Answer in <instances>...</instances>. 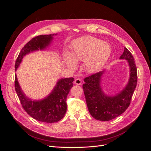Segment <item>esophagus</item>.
<instances>
[{"label": "esophagus", "mask_w": 151, "mask_h": 151, "mask_svg": "<svg viewBox=\"0 0 151 151\" xmlns=\"http://www.w3.org/2000/svg\"><path fill=\"white\" fill-rule=\"evenodd\" d=\"M74 84L77 85H81L82 84V80L79 78H77L74 81Z\"/></svg>", "instance_id": "1"}]
</instances>
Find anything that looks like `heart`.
<instances>
[{
    "label": "heart",
    "mask_w": 151,
    "mask_h": 151,
    "mask_svg": "<svg viewBox=\"0 0 151 151\" xmlns=\"http://www.w3.org/2000/svg\"><path fill=\"white\" fill-rule=\"evenodd\" d=\"M110 54L111 47L107 42L91 36H84L73 42L71 52L65 53L64 60L72 70L77 68V63L84 61L86 71L93 74L103 67Z\"/></svg>",
    "instance_id": "b5f03b06"
}]
</instances>
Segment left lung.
Returning <instances> with one entry per match:
<instances>
[{
  "mask_svg": "<svg viewBox=\"0 0 151 151\" xmlns=\"http://www.w3.org/2000/svg\"><path fill=\"white\" fill-rule=\"evenodd\" d=\"M120 59L127 61L130 73L127 84L118 93L110 96L104 92L101 80L105 70L84 79L83 88L87 106L91 116L96 120L105 122L114 119L124 113L130 105L137 82V67L132 53L125 47Z\"/></svg>",
  "mask_w": 151,
  "mask_h": 151,
  "instance_id": "obj_1",
  "label": "left lung"
}]
</instances>
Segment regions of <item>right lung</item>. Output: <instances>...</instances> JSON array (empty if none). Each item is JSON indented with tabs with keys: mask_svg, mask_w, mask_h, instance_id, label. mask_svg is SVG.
Here are the masks:
<instances>
[{
	"mask_svg": "<svg viewBox=\"0 0 151 151\" xmlns=\"http://www.w3.org/2000/svg\"><path fill=\"white\" fill-rule=\"evenodd\" d=\"M55 35L57 34L40 35L27 43L17 57L15 70H17L26 55L38 50H46L50 47ZM73 81V77L59 79L48 96L42 99L35 100L24 94L19 84L16 74L15 89L22 106L29 116L38 121L51 123L60 121L64 116L67 111V96L72 88Z\"/></svg>",
	"mask_w": 151,
	"mask_h": 151,
	"instance_id": "1",
	"label": "right lung"
}]
</instances>
